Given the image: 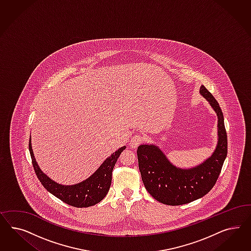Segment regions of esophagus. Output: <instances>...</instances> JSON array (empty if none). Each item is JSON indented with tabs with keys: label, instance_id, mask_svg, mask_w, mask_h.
<instances>
[{
	"label": "esophagus",
	"instance_id": "esophagus-1",
	"mask_svg": "<svg viewBox=\"0 0 251 251\" xmlns=\"http://www.w3.org/2000/svg\"><path fill=\"white\" fill-rule=\"evenodd\" d=\"M144 141H145V137L143 135H140V134H137V135L132 137V139L130 140L129 145H130L131 148H136V147H138V145H141Z\"/></svg>",
	"mask_w": 251,
	"mask_h": 251
}]
</instances>
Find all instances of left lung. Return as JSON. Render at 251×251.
Here are the masks:
<instances>
[{"label":"left lung","mask_w":251,"mask_h":251,"mask_svg":"<svg viewBox=\"0 0 251 251\" xmlns=\"http://www.w3.org/2000/svg\"><path fill=\"white\" fill-rule=\"evenodd\" d=\"M200 94L217 115L218 142L213 154L191 168L174 166L158 146L141 145L137 149L139 169L145 189L161 203L182 205L203 197L217 181L227 155V135L220 106L204 85Z\"/></svg>","instance_id":"obj_1"}]
</instances>
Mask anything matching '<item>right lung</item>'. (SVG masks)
Wrapping results in <instances>:
<instances>
[{
    "mask_svg": "<svg viewBox=\"0 0 251 251\" xmlns=\"http://www.w3.org/2000/svg\"><path fill=\"white\" fill-rule=\"evenodd\" d=\"M28 146L34 170L43 187L63 202L77 208L95 205L106 197L111 185L112 171L115 164L122 151L126 148V146L121 147L110 156H108L99 167V169L87 179L75 185L64 186L55 182L41 171L32 150L31 137L29 138Z\"/></svg>",
    "mask_w": 251,
    "mask_h": 251,
    "instance_id": "1",
    "label": "right lung"
}]
</instances>
